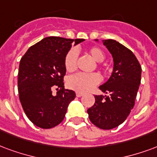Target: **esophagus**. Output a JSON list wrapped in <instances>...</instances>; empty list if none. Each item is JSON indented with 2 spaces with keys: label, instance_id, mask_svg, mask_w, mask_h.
I'll list each match as a JSON object with an SVG mask.
<instances>
[{
  "label": "esophagus",
  "instance_id": "1",
  "mask_svg": "<svg viewBox=\"0 0 157 157\" xmlns=\"http://www.w3.org/2000/svg\"><path fill=\"white\" fill-rule=\"evenodd\" d=\"M75 95H76V96H77V97H81V96H83L84 94L82 93V92H76V93H75Z\"/></svg>",
  "mask_w": 157,
  "mask_h": 157
}]
</instances>
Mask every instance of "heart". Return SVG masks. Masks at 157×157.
<instances>
[{
    "instance_id": "obj_1",
    "label": "heart",
    "mask_w": 157,
    "mask_h": 157,
    "mask_svg": "<svg viewBox=\"0 0 157 157\" xmlns=\"http://www.w3.org/2000/svg\"><path fill=\"white\" fill-rule=\"evenodd\" d=\"M88 54L94 61L98 62L97 66L101 68V62L105 60L104 51L98 46H92L87 51ZM78 53L75 49H71L65 57V67L69 72H72L76 69ZM101 82V76L97 73H76L67 79V86L77 92H87L92 90Z\"/></svg>"
}]
</instances>
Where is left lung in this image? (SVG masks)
Wrapping results in <instances>:
<instances>
[{
	"mask_svg": "<svg viewBox=\"0 0 157 157\" xmlns=\"http://www.w3.org/2000/svg\"><path fill=\"white\" fill-rule=\"evenodd\" d=\"M102 42L113 57V71L107 82L99 86L106 95L95 96V104L87 113L95 126L111 130L124 122L134 107L141 67L133 52L121 43L111 39Z\"/></svg>",
	"mask_w": 157,
	"mask_h": 157,
	"instance_id": "obj_1",
	"label": "left lung"
}]
</instances>
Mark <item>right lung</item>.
I'll list each match as a JSON object with an SVG mask.
<instances>
[{
  "label": "right lung",
  "mask_w": 157,
  "mask_h": 157,
  "mask_svg": "<svg viewBox=\"0 0 157 157\" xmlns=\"http://www.w3.org/2000/svg\"><path fill=\"white\" fill-rule=\"evenodd\" d=\"M84 39L46 37L31 46L23 56L18 71L20 101L26 117L43 129L57 126L63 121L75 91L64 88L65 57L71 48ZM59 88L56 95L52 87Z\"/></svg>",
  "instance_id": "add662e5"
}]
</instances>
